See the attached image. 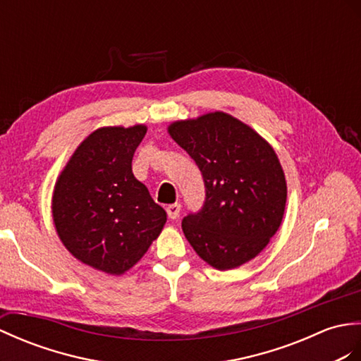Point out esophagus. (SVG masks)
Here are the masks:
<instances>
[{"label":"esophagus","mask_w":361,"mask_h":361,"mask_svg":"<svg viewBox=\"0 0 361 361\" xmlns=\"http://www.w3.org/2000/svg\"><path fill=\"white\" fill-rule=\"evenodd\" d=\"M179 213H180V204H171L166 207V214L170 219L179 218Z\"/></svg>","instance_id":"34e87169"}]
</instances>
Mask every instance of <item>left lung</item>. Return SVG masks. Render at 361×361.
<instances>
[{"instance_id":"1","label":"left lung","mask_w":361,"mask_h":361,"mask_svg":"<svg viewBox=\"0 0 361 361\" xmlns=\"http://www.w3.org/2000/svg\"><path fill=\"white\" fill-rule=\"evenodd\" d=\"M168 131L195 160L205 185L202 207L182 219L183 235L219 270L250 261L283 221L287 187L275 151L224 113L176 122Z\"/></svg>"}]
</instances>
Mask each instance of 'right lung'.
Instances as JSON below:
<instances>
[{"label": "right lung", "mask_w": 361, "mask_h": 361, "mask_svg": "<svg viewBox=\"0 0 361 361\" xmlns=\"http://www.w3.org/2000/svg\"><path fill=\"white\" fill-rule=\"evenodd\" d=\"M147 128H100L82 142L54 190L59 236L77 259L111 275L131 269L166 221L162 207L133 174Z\"/></svg>", "instance_id": "obj_1"}]
</instances>
